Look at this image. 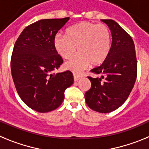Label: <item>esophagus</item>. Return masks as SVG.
Instances as JSON below:
<instances>
[{
    "mask_svg": "<svg viewBox=\"0 0 149 149\" xmlns=\"http://www.w3.org/2000/svg\"><path fill=\"white\" fill-rule=\"evenodd\" d=\"M73 76H74V81H77L79 80V79H80L81 77V75L76 74H74Z\"/></svg>",
    "mask_w": 149,
    "mask_h": 149,
    "instance_id": "obj_1",
    "label": "esophagus"
}]
</instances>
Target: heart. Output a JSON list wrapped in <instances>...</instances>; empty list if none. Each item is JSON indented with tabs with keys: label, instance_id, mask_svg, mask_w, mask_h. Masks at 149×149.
Listing matches in <instances>:
<instances>
[{
	"label": "heart",
	"instance_id": "heart-1",
	"mask_svg": "<svg viewBox=\"0 0 149 149\" xmlns=\"http://www.w3.org/2000/svg\"><path fill=\"white\" fill-rule=\"evenodd\" d=\"M54 45L65 60L72 59L77 48L78 55L68 62L65 67L79 72L90 63L98 65L106 60L111 47V33L106 24L85 21L69 27L67 34H56Z\"/></svg>",
	"mask_w": 149,
	"mask_h": 149
}]
</instances>
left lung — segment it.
Listing matches in <instances>:
<instances>
[{"mask_svg":"<svg viewBox=\"0 0 149 149\" xmlns=\"http://www.w3.org/2000/svg\"><path fill=\"white\" fill-rule=\"evenodd\" d=\"M112 35L110 53L100 66L91 72L100 77H88L91 88L85 93L89 108L101 113L114 111L127 100L137 74L135 45L132 38L111 19H101Z\"/></svg>","mask_w":149,"mask_h":149,"instance_id":"left-lung-1","label":"left lung"}]
</instances>
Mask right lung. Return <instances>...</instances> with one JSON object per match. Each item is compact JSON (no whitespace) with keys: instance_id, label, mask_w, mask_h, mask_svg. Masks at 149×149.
I'll use <instances>...</instances> for the list:
<instances>
[{"instance_id":"1","label":"right lung","mask_w":149,"mask_h":149,"mask_svg":"<svg viewBox=\"0 0 149 149\" xmlns=\"http://www.w3.org/2000/svg\"><path fill=\"white\" fill-rule=\"evenodd\" d=\"M69 18L42 19L27 26L18 36L11 58V72L17 93L26 105L39 113L61 105L64 92L74 83L70 71L52 73L63 60L54 38Z\"/></svg>"}]
</instances>
